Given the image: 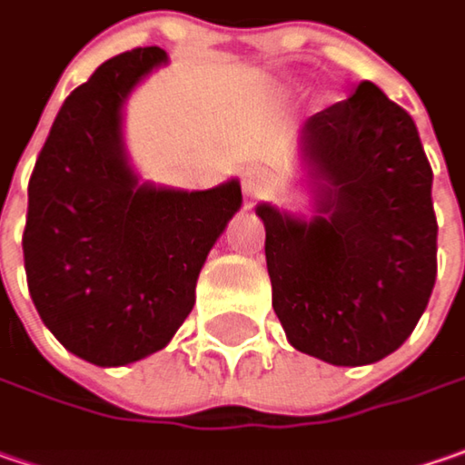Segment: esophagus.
<instances>
[{
    "mask_svg": "<svg viewBox=\"0 0 465 465\" xmlns=\"http://www.w3.org/2000/svg\"><path fill=\"white\" fill-rule=\"evenodd\" d=\"M242 187L250 200H260L272 190V176L265 169H247L242 176Z\"/></svg>",
    "mask_w": 465,
    "mask_h": 465,
    "instance_id": "esophagus-1",
    "label": "esophagus"
}]
</instances>
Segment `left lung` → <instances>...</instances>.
<instances>
[{
    "label": "left lung",
    "instance_id": "1",
    "mask_svg": "<svg viewBox=\"0 0 465 465\" xmlns=\"http://www.w3.org/2000/svg\"><path fill=\"white\" fill-rule=\"evenodd\" d=\"M302 158L317 215L257 205L272 310L302 353L372 364L414 333L432 296V166L409 112L367 80L307 119Z\"/></svg>",
    "mask_w": 465,
    "mask_h": 465
}]
</instances>
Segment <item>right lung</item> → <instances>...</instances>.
<instances>
[{
	"label": "right lung",
	"mask_w": 465,
	"mask_h": 465,
	"mask_svg": "<svg viewBox=\"0 0 465 465\" xmlns=\"http://www.w3.org/2000/svg\"><path fill=\"white\" fill-rule=\"evenodd\" d=\"M161 64L158 46L104 62L62 104L28 184L23 257L33 304L67 351L98 367L172 341L193 312L205 257L242 205L236 179L203 193L137 184L122 106Z\"/></svg>",
	"instance_id": "obj_1"
}]
</instances>
